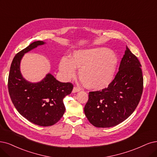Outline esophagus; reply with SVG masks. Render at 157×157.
<instances>
[{
  "label": "esophagus",
  "mask_w": 157,
  "mask_h": 157,
  "mask_svg": "<svg viewBox=\"0 0 157 157\" xmlns=\"http://www.w3.org/2000/svg\"><path fill=\"white\" fill-rule=\"evenodd\" d=\"M81 90H82V89L81 88L78 87V86H74V87L73 88V90H72V92L73 93H75V92H78L80 91Z\"/></svg>",
  "instance_id": "esophagus-1"
}]
</instances>
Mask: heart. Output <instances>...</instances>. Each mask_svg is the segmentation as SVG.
Here are the masks:
<instances>
[{
	"mask_svg": "<svg viewBox=\"0 0 157 157\" xmlns=\"http://www.w3.org/2000/svg\"><path fill=\"white\" fill-rule=\"evenodd\" d=\"M118 65L115 52L107 48L75 50L71 56L63 57L59 70L63 76L71 79L79 68V76L86 87L92 90L107 88L113 81Z\"/></svg>",
	"mask_w": 157,
	"mask_h": 157,
	"instance_id": "heart-1",
	"label": "heart"
}]
</instances>
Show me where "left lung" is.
<instances>
[{
	"label": "left lung",
	"instance_id": "left-lung-1",
	"mask_svg": "<svg viewBox=\"0 0 157 157\" xmlns=\"http://www.w3.org/2000/svg\"><path fill=\"white\" fill-rule=\"evenodd\" d=\"M141 67L127 46L112 83L101 90L89 92L84 112L91 124L102 128L114 127L134 112L143 91Z\"/></svg>",
	"mask_w": 157,
	"mask_h": 157
}]
</instances>
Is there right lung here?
I'll return each mask as SVG.
<instances>
[{
  "instance_id": "obj_1",
  "label": "right lung",
  "mask_w": 157,
  "mask_h": 157,
  "mask_svg": "<svg viewBox=\"0 0 157 157\" xmlns=\"http://www.w3.org/2000/svg\"><path fill=\"white\" fill-rule=\"evenodd\" d=\"M45 44L41 40L31 43L14 57L8 77V91L16 109L30 122L40 126L56 124L63 116V98L71 93L73 85L61 83L48 73L37 83L26 80L21 72L20 64L25 54Z\"/></svg>"
}]
</instances>
